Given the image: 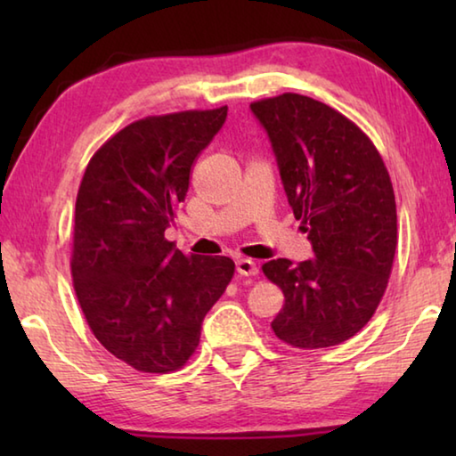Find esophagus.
Masks as SVG:
<instances>
[{"label": "esophagus", "mask_w": 456, "mask_h": 456, "mask_svg": "<svg viewBox=\"0 0 456 456\" xmlns=\"http://www.w3.org/2000/svg\"><path fill=\"white\" fill-rule=\"evenodd\" d=\"M235 267H237V273L239 275H256L259 272V267H257L256 261L243 259V257L235 261Z\"/></svg>", "instance_id": "34e87169"}]
</instances>
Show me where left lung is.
I'll use <instances>...</instances> for the list:
<instances>
[{
  "label": "left lung",
  "instance_id": "8db88e82",
  "mask_svg": "<svg viewBox=\"0 0 456 456\" xmlns=\"http://www.w3.org/2000/svg\"><path fill=\"white\" fill-rule=\"evenodd\" d=\"M272 144L293 215L314 259H272L264 273L285 304L272 322L296 348H330L372 318L396 251V203L372 141L334 108L302 94L251 106Z\"/></svg>",
  "mask_w": 456,
  "mask_h": 456
}]
</instances>
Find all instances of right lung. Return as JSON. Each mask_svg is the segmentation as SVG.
<instances>
[{"label": "right lung", "mask_w": 456, "mask_h": 456, "mask_svg": "<svg viewBox=\"0 0 456 456\" xmlns=\"http://www.w3.org/2000/svg\"><path fill=\"white\" fill-rule=\"evenodd\" d=\"M227 106L136 120L86 167L74 215V289L90 330L141 372H171L195 352L207 312L233 277L229 257L184 256L165 231L191 167Z\"/></svg>", "instance_id": "add662e5"}]
</instances>
